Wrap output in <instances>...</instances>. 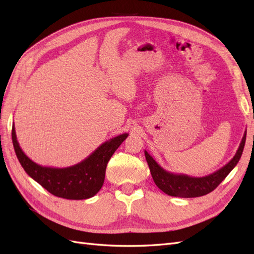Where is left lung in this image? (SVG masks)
<instances>
[{
	"label": "left lung",
	"mask_w": 254,
	"mask_h": 254,
	"mask_svg": "<svg viewBox=\"0 0 254 254\" xmlns=\"http://www.w3.org/2000/svg\"><path fill=\"white\" fill-rule=\"evenodd\" d=\"M246 135H247V129L244 133L243 139L235 155L227 165H224L222 168L211 173V175L201 178H194L187 175H178V173L169 172L165 170L146 150H144V155H146L147 163L149 165L154 183L162 191L169 195H172V197H201V195H204L213 191L237 165L244 151Z\"/></svg>",
	"instance_id": "obj_1"
}]
</instances>
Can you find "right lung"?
Instances as JSON below:
<instances>
[{
  "mask_svg": "<svg viewBox=\"0 0 254 254\" xmlns=\"http://www.w3.org/2000/svg\"><path fill=\"white\" fill-rule=\"evenodd\" d=\"M128 136L121 134L98 147L84 161L66 168L46 167L33 162L20 148L14 125L11 138L14 152L25 172L49 192L69 200L89 199L101 190L105 179V170L115 151Z\"/></svg>",
  "mask_w": 254,
  "mask_h": 254,
  "instance_id": "right-lung-1",
  "label": "right lung"
}]
</instances>
